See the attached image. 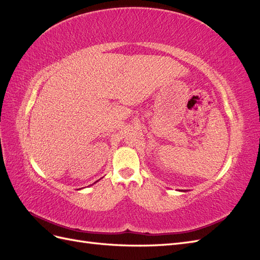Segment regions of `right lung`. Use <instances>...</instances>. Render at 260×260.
Segmentation results:
<instances>
[{
    "label": "right lung",
    "instance_id": "obj_1",
    "mask_svg": "<svg viewBox=\"0 0 260 260\" xmlns=\"http://www.w3.org/2000/svg\"><path fill=\"white\" fill-rule=\"evenodd\" d=\"M78 190H80V188H78Z\"/></svg>",
    "mask_w": 260,
    "mask_h": 260
}]
</instances>
